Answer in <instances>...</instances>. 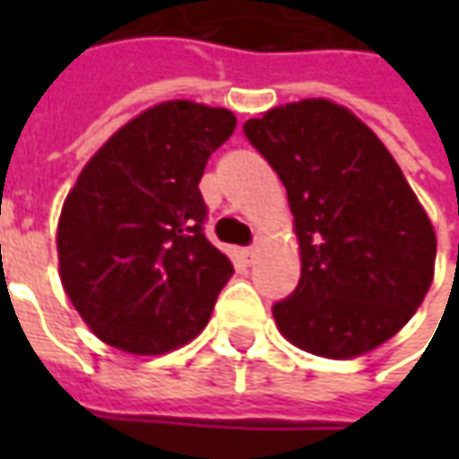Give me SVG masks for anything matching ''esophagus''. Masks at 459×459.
I'll return each instance as SVG.
<instances>
[{
  "label": "esophagus",
  "mask_w": 459,
  "mask_h": 459,
  "mask_svg": "<svg viewBox=\"0 0 459 459\" xmlns=\"http://www.w3.org/2000/svg\"><path fill=\"white\" fill-rule=\"evenodd\" d=\"M242 255H245L247 263H253V260L257 257V245H253V247H245V250H242Z\"/></svg>",
  "instance_id": "1"
}]
</instances>
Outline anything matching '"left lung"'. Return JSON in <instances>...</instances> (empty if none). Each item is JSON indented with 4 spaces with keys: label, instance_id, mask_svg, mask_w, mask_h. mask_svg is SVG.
I'll return each mask as SVG.
<instances>
[{
    "label": "left lung",
    "instance_id": "obj_1",
    "mask_svg": "<svg viewBox=\"0 0 459 459\" xmlns=\"http://www.w3.org/2000/svg\"><path fill=\"white\" fill-rule=\"evenodd\" d=\"M286 186L301 278L273 307L278 332L311 355L350 360L388 342L434 281L437 235L380 137L329 99L245 122Z\"/></svg>",
    "mask_w": 459,
    "mask_h": 459
}]
</instances>
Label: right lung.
Masks as SVG:
<instances>
[{
  "label": "right lung",
  "mask_w": 459,
  "mask_h": 459,
  "mask_svg": "<svg viewBox=\"0 0 459 459\" xmlns=\"http://www.w3.org/2000/svg\"><path fill=\"white\" fill-rule=\"evenodd\" d=\"M235 125L224 107L160 101L79 173L56 232L58 273L101 342L163 355L202 334L235 268L204 238L199 181Z\"/></svg>",
  "instance_id": "right-lung-1"
}]
</instances>
